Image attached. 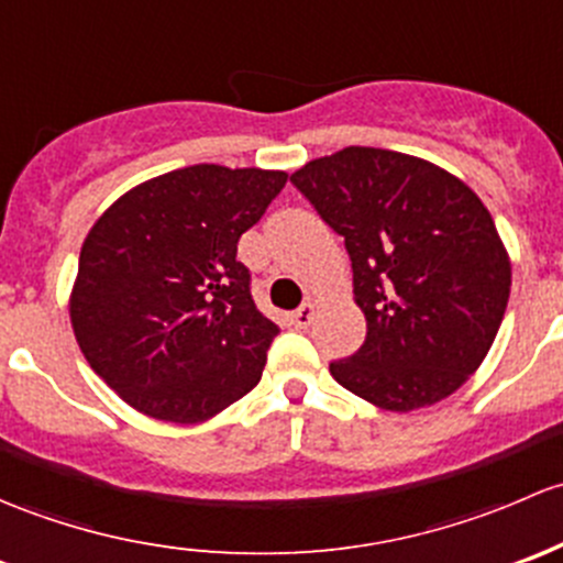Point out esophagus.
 <instances>
[{
    "label": "esophagus",
    "mask_w": 563,
    "mask_h": 563,
    "mask_svg": "<svg viewBox=\"0 0 563 563\" xmlns=\"http://www.w3.org/2000/svg\"><path fill=\"white\" fill-rule=\"evenodd\" d=\"M314 314H317L314 303H303L298 311H292V324L295 328H309L311 320H314Z\"/></svg>",
    "instance_id": "esophagus-1"
}]
</instances>
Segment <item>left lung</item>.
<instances>
[{"instance_id":"1","label":"left lung","mask_w":563,"mask_h":563,"mask_svg":"<svg viewBox=\"0 0 563 563\" xmlns=\"http://www.w3.org/2000/svg\"><path fill=\"white\" fill-rule=\"evenodd\" d=\"M289 181L352 260L366 341L330 374L363 401L415 411L483 366L507 311L512 263L477 192L433 162L346 146Z\"/></svg>"}]
</instances>
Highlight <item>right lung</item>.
<instances>
[{
  "mask_svg": "<svg viewBox=\"0 0 563 563\" xmlns=\"http://www.w3.org/2000/svg\"><path fill=\"white\" fill-rule=\"evenodd\" d=\"M284 184V170L181 167L132 187L91 224L69 322L121 401L195 426L257 385L279 328L254 306L235 254Z\"/></svg>",
  "mask_w": 563,
  "mask_h": 563,
  "instance_id": "1",
  "label": "right lung"
}]
</instances>
